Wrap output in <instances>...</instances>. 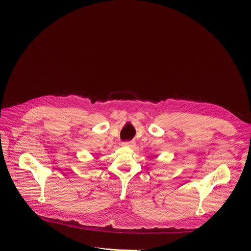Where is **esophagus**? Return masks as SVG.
Masks as SVG:
<instances>
[{
	"mask_svg": "<svg viewBox=\"0 0 251 251\" xmlns=\"http://www.w3.org/2000/svg\"><path fill=\"white\" fill-rule=\"evenodd\" d=\"M134 145V142L133 141H125V142H122V146H125V147H132Z\"/></svg>",
	"mask_w": 251,
	"mask_h": 251,
	"instance_id": "obj_1",
	"label": "esophagus"
}]
</instances>
